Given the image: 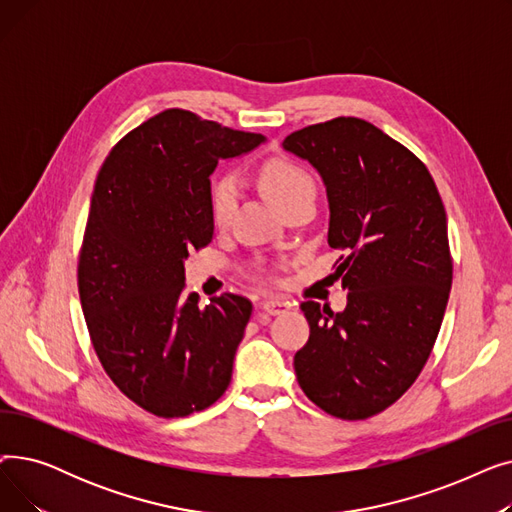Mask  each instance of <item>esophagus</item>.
Instances as JSON below:
<instances>
[{
  "mask_svg": "<svg viewBox=\"0 0 512 512\" xmlns=\"http://www.w3.org/2000/svg\"><path fill=\"white\" fill-rule=\"evenodd\" d=\"M261 309L267 315H280V313H284L288 309V303L282 301V299H267V301L261 303Z\"/></svg>",
  "mask_w": 512,
  "mask_h": 512,
  "instance_id": "obj_1",
  "label": "esophagus"
}]
</instances>
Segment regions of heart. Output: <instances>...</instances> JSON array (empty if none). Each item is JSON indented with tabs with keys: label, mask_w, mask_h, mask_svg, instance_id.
Wrapping results in <instances>:
<instances>
[{
	"label": "heart",
	"mask_w": 512,
	"mask_h": 512,
	"mask_svg": "<svg viewBox=\"0 0 512 512\" xmlns=\"http://www.w3.org/2000/svg\"><path fill=\"white\" fill-rule=\"evenodd\" d=\"M261 186L267 199H270L278 209L303 193H315V182L311 174L303 166H299L297 161L286 157H276L267 161L261 168ZM236 203L238 182L232 176L215 178L209 191L211 220L218 226L228 224L236 209Z\"/></svg>",
	"instance_id": "1"
}]
</instances>
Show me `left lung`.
<instances>
[{
	"label": "left lung",
	"instance_id": "obj_1",
	"mask_svg": "<svg viewBox=\"0 0 512 512\" xmlns=\"http://www.w3.org/2000/svg\"><path fill=\"white\" fill-rule=\"evenodd\" d=\"M282 147L324 180L348 290L340 313L301 305L311 334L294 371L319 409L367 419L411 388L438 338L452 286L446 211L421 161L365 120L313 124Z\"/></svg>",
	"mask_w": 512,
	"mask_h": 512
}]
</instances>
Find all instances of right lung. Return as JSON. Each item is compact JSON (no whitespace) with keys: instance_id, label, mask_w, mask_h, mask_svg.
<instances>
[{"instance_id":"add662e5","label":"right lung","mask_w":512,"mask_h":512,"mask_svg":"<svg viewBox=\"0 0 512 512\" xmlns=\"http://www.w3.org/2000/svg\"><path fill=\"white\" fill-rule=\"evenodd\" d=\"M263 134L184 110L147 120L107 155L91 197L78 292L95 353L112 382L157 417H186L218 400L253 305L222 294L199 307L184 294L188 251L209 245V176Z\"/></svg>"}]
</instances>
